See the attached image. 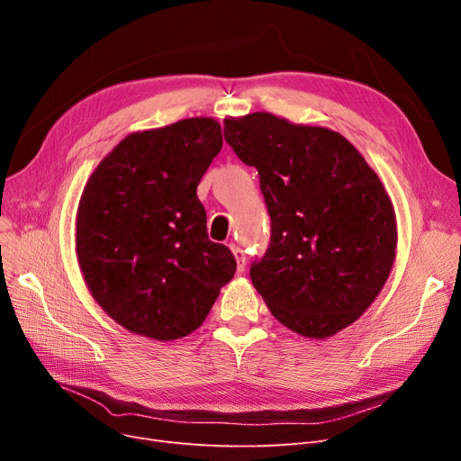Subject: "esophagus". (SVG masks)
I'll return each instance as SVG.
<instances>
[{"label":"esophagus","instance_id":"esophagus-1","mask_svg":"<svg viewBox=\"0 0 461 461\" xmlns=\"http://www.w3.org/2000/svg\"><path fill=\"white\" fill-rule=\"evenodd\" d=\"M230 249H231V252H233V256H235V259H237V273H243L245 267H247V258H245L243 249H240V247L235 245V243H231Z\"/></svg>","mask_w":461,"mask_h":461}]
</instances>
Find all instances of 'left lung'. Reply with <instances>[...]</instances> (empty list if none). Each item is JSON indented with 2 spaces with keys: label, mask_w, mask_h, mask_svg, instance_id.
I'll use <instances>...</instances> for the list:
<instances>
[{
  "label": "left lung",
  "mask_w": 461,
  "mask_h": 461,
  "mask_svg": "<svg viewBox=\"0 0 461 461\" xmlns=\"http://www.w3.org/2000/svg\"><path fill=\"white\" fill-rule=\"evenodd\" d=\"M224 138L258 169L271 216L250 278L273 316L316 340L355 323L396 258V214L377 174L340 132L269 112L224 119Z\"/></svg>",
  "instance_id": "8db88e82"
}]
</instances>
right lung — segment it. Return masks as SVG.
<instances>
[{
    "label": "right lung",
    "instance_id": "right-lung-1",
    "mask_svg": "<svg viewBox=\"0 0 461 461\" xmlns=\"http://www.w3.org/2000/svg\"><path fill=\"white\" fill-rule=\"evenodd\" d=\"M222 149L221 123L190 117L121 140L87 179L77 212L86 285L132 334L169 342L196 330L235 275L207 237L198 183Z\"/></svg>",
    "mask_w": 461,
    "mask_h": 461
}]
</instances>
